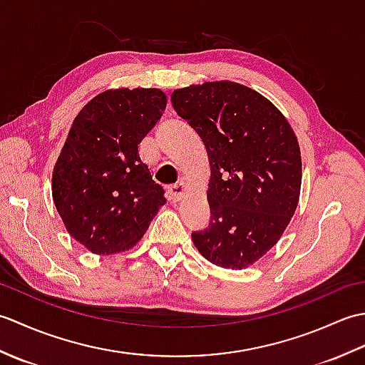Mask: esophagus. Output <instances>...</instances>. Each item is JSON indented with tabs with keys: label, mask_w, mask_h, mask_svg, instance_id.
Returning a JSON list of instances; mask_svg holds the SVG:
<instances>
[{
	"label": "esophagus",
	"mask_w": 365,
	"mask_h": 365,
	"mask_svg": "<svg viewBox=\"0 0 365 365\" xmlns=\"http://www.w3.org/2000/svg\"><path fill=\"white\" fill-rule=\"evenodd\" d=\"M185 191H187V183L185 182H178L175 185H170L168 187V192H169V197L177 202V200H180L185 195Z\"/></svg>",
	"instance_id": "esophagus-1"
}]
</instances>
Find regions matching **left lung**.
I'll list each match as a JSON object with an SVG mask.
<instances>
[{
    "mask_svg": "<svg viewBox=\"0 0 365 365\" xmlns=\"http://www.w3.org/2000/svg\"><path fill=\"white\" fill-rule=\"evenodd\" d=\"M170 100L210 161L212 218L192 232V243L215 265L247 268L277 243L297 210L298 139L268 98L234 81L175 89Z\"/></svg>",
    "mask_w": 365,
    "mask_h": 365,
    "instance_id": "8db88e82",
    "label": "left lung"
}]
</instances>
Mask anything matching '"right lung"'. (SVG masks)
Listing matches in <instances>:
<instances>
[{"label": "right lung", "mask_w": 365, "mask_h": 365, "mask_svg": "<svg viewBox=\"0 0 365 365\" xmlns=\"http://www.w3.org/2000/svg\"><path fill=\"white\" fill-rule=\"evenodd\" d=\"M160 89H110L76 115L53 169V200L64 226L91 252L108 255L143 238L165 190L138 145L166 108Z\"/></svg>", "instance_id": "1"}]
</instances>
